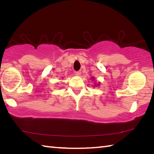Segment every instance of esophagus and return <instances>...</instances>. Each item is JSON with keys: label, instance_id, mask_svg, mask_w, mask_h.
Returning <instances> with one entry per match:
<instances>
[{"label": "esophagus", "instance_id": "obj_1", "mask_svg": "<svg viewBox=\"0 0 154 154\" xmlns=\"http://www.w3.org/2000/svg\"><path fill=\"white\" fill-rule=\"evenodd\" d=\"M82 73V72H81L80 71H75V74L76 75H80V74Z\"/></svg>", "mask_w": 154, "mask_h": 154}]
</instances>
